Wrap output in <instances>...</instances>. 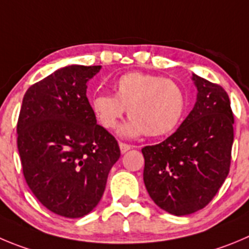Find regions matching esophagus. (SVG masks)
Listing matches in <instances>:
<instances>
[{"mask_svg": "<svg viewBox=\"0 0 249 249\" xmlns=\"http://www.w3.org/2000/svg\"><path fill=\"white\" fill-rule=\"evenodd\" d=\"M119 148H120V152L125 153V152H127V151H129L130 148H131V146L127 145V143L120 142V143H119Z\"/></svg>", "mask_w": 249, "mask_h": 249, "instance_id": "obj_1", "label": "esophagus"}]
</instances>
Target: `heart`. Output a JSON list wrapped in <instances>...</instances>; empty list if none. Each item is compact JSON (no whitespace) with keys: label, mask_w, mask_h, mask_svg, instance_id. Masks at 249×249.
Segmentation results:
<instances>
[{"label":"heart","mask_w":249,"mask_h":249,"mask_svg":"<svg viewBox=\"0 0 249 249\" xmlns=\"http://www.w3.org/2000/svg\"><path fill=\"white\" fill-rule=\"evenodd\" d=\"M115 94H98L90 102L97 122L115 129L127 113L131 118L119 129L123 138L171 134L185 111V94L174 81L143 72H127L114 85Z\"/></svg>","instance_id":"b5f03b06"}]
</instances>
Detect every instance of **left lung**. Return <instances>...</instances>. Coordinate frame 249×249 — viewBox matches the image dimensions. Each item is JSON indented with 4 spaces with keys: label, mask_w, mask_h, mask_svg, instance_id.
Here are the masks:
<instances>
[{
    "label": "left lung",
    "mask_w": 249,
    "mask_h": 249,
    "mask_svg": "<svg viewBox=\"0 0 249 249\" xmlns=\"http://www.w3.org/2000/svg\"><path fill=\"white\" fill-rule=\"evenodd\" d=\"M196 101L163 142L146 146L143 183L162 210L184 216L205 208L226 179L233 142V114L226 90L193 73Z\"/></svg>",
    "instance_id": "8db88e82"
}]
</instances>
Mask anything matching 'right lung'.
I'll return each instance as SVG.
<instances>
[{
    "label": "right lung",
    "instance_id": "add662e5",
    "mask_svg": "<svg viewBox=\"0 0 249 249\" xmlns=\"http://www.w3.org/2000/svg\"><path fill=\"white\" fill-rule=\"evenodd\" d=\"M102 66L70 65L30 86L17 125L23 174L53 213L77 219L98 205L109 171L119 160L117 140L97 124L88 81Z\"/></svg>",
    "mask_w": 249,
    "mask_h": 249
}]
</instances>
